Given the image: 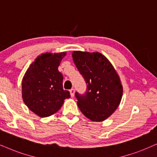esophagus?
<instances>
[{
    "mask_svg": "<svg viewBox=\"0 0 157 157\" xmlns=\"http://www.w3.org/2000/svg\"><path fill=\"white\" fill-rule=\"evenodd\" d=\"M69 92H70L71 96L74 97V96H75V89H74V88H72V89H71V90H69Z\"/></svg>",
    "mask_w": 157,
    "mask_h": 157,
    "instance_id": "esophagus-1",
    "label": "esophagus"
}]
</instances>
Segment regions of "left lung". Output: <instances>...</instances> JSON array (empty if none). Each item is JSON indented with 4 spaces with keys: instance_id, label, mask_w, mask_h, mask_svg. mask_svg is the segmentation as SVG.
I'll return each mask as SVG.
<instances>
[{
    "instance_id": "1",
    "label": "left lung",
    "mask_w": 157,
    "mask_h": 157,
    "mask_svg": "<svg viewBox=\"0 0 157 157\" xmlns=\"http://www.w3.org/2000/svg\"><path fill=\"white\" fill-rule=\"evenodd\" d=\"M72 58L87 84L84 94L75 93L83 114L93 122H101L117 109L122 97L120 77L110 61L98 52L74 51Z\"/></svg>"
}]
</instances>
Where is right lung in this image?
Returning a JSON list of instances; mask_svg holds the SVG:
<instances>
[{
  "instance_id": "obj_1",
  "label": "right lung",
  "mask_w": 157,
  "mask_h": 157,
  "mask_svg": "<svg viewBox=\"0 0 157 157\" xmlns=\"http://www.w3.org/2000/svg\"><path fill=\"white\" fill-rule=\"evenodd\" d=\"M66 55L45 53L30 64L22 80L21 93L27 106L40 117L57 112L70 94L63 88V75L58 70Z\"/></svg>"
}]
</instances>
